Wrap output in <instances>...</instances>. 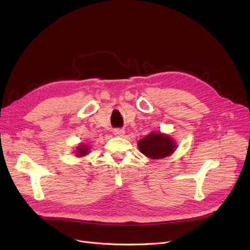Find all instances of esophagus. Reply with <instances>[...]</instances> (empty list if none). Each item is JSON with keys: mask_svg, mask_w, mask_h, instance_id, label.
Masks as SVG:
<instances>
[{"mask_svg": "<svg viewBox=\"0 0 250 250\" xmlns=\"http://www.w3.org/2000/svg\"><path fill=\"white\" fill-rule=\"evenodd\" d=\"M113 134L117 137H122L125 134V130L122 128H115V129H113Z\"/></svg>", "mask_w": 250, "mask_h": 250, "instance_id": "34e87169", "label": "esophagus"}]
</instances>
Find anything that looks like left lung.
Masks as SVG:
<instances>
[{"label": "left lung", "mask_w": 250, "mask_h": 250, "mask_svg": "<svg viewBox=\"0 0 250 250\" xmlns=\"http://www.w3.org/2000/svg\"><path fill=\"white\" fill-rule=\"evenodd\" d=\"M139 149L149 158L160 159L175 150V144L166 135L153 133L139 141Z\"/></svg>", "instance_id": "left-lung-1"}]
</instances>
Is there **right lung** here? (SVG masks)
I'll list each match as a JSON object with an SVG mask.
<instances>
[{
    "mask_svg": "<svg viewBox=\"0 0 250 250\" xmlns=\"http://www.w3.org/2000/svg\"><path fill=\"white\" fill-rule=\"evenodd\" d=\"M78 155L77 156H84L86 154H88V148L86 146H82L78 148Z\"/></svg>",
    "mask_w": 250,
    "mask_h": 250,
    "instance_id": "right-lung-1",
    "label": "right lung"
}]
</instances>
